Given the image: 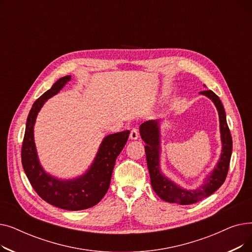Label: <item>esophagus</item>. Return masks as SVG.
<instances>
[{
  "instance_id": "1",
  "label": "esophagus",
  "mask_w": 252,
  "mask_h": 252,
  "mask_svg": "<svg viewBox=\"0 0 252 252\" xmlns=\"http://www.w3.org/2000/svg\"><path fill=\"white\" fill-rule=\"evenodd\" d=\"M129 138H130L131 140H137V139L139 138V131H138V129H137L136 127L131 128L130 134H129Z\"/></svg>"
}]
</instances>
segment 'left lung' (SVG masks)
Returning <instances> with one entry per match:
<instances>
[{
    "label": "left lung",
    "mask_w": 252,
    "mask_h": 252,
    "mask_svg": "<svg viewBox=\"0 0 252 252\" xmlns=\"http://www.w3.org/2000/svg\"><path fill=\"white\" fill-rule=\"evenodd\" d=\"M199 94L206 96L216 105L220 118V131L221 141V152L217 165L203 180L201 186L189 190L182 188L180 185L169 180L162 174L160 169V128L159 121H147L140 126V135L146 143L145 152L151 179V186L154 192L162 200L170 203L188 205L202 200L215 193L226 180L231 155H232V137L227 124L226 112L220 98L213 91H203Z\"/></svg>",
    "instance_id": "8db88e82"
}]
</instances>
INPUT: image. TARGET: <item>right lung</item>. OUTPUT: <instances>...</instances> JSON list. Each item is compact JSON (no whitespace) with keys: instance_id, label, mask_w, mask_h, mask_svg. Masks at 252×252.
<instances>
[{"instance_id":"right-lung-1","label":"right lung","mask_w":252,"mask_h":252,"mask_svg":"<svg viewBox=\"0 0 252 252\" xmlns=\"http://www.w3.org/2000/svg\"><path fill=\"white\" fill-rule=\"evenodd\" d=\"M71 79L65 75L52 86L32 105L26 121L21 149V162L25 175L37 195L46 202L66 210H82L96 205L107 192L115 160L128 139L129 130L106 136L85 174L74 179L53 177L39 162L33 128L36 116L48 99L55 96Z\"/></svg>"}]
</instances>
